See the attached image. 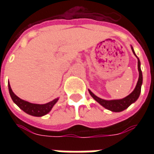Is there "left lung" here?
<instances>
[{
    "label": "left lung",
    "mask_w": 154,
    "mask_h": 154,
    "mask_svg": "<svg viewBox=\"0 0 154 154\" xmlns=\"http://www.w3.org/2000/svg\"><path fill=\"white\" fill-rule=\"evenodd\" d=\"M131 49L134 55L137 57V55L135 54V52H134L132 46ZM137 69H138L139 72V77L136 87H135V89H134V91L132 92L131 94L128 95L127 97H124V98L119 99V100H104V99H101L98 97H97L95 94H93L89 89V94L91 95L92 97L95 101H97L101 105H102L103 107L105 108L106 109L112 111V112H118L126 109L129 105H132L133 103L135 102L138 99L140 94H141V85H142V82H143V77H142V72H141V62H140V60H139L138 57H137Z\"/></svg>",
    "instance_id": "left-lung-1"
}]
</instances>
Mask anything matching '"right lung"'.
<instances>
[{"mask_svg": "<svg viewBox=\"0 0 154 154\" xmlns=\"http://www.w3.org/2000/svg\"><path fill=\"white\" fill-rule=\"evenodd\" d=\"M8 91H9V94L13 102L15 103L16 105H17L18 107L20 108V109H22L23 111L28 114L31 115V116H34V117H42L46 115L47 113H49L51 111L52 108L53 107V105H55L56 103L57 102L58 99L55 98L50 102H48L46 104H33V103H30L29 101H24L22 99L19 98L17 95L13 92L12 89H11L9 82L8 83Z\"/></svg>", "mask_w": 154, "mask_h": 154, "instance_id": "add662e5", "label": "right lung"}]
</instances>
